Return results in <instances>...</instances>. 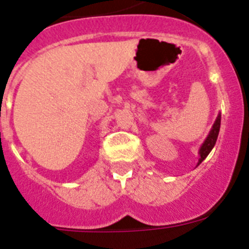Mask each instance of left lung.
Returning <instances> with one entry per match:
<instances>
[{
	"label": "left lung",
	"mask_w": 249,
	"mask_h": 249,
	"mask_svg": "<svg viewBox=\"0 0 249 249\" xmlns=\"http://www.w3.org/2000/svg\"><path fill=\"white\" fill-rule=\"evenodd\" d=\"M219 128H221V113H218V116H217V118H215L214 123H213L212 128H211L210 133H208L207 138L204 140L203 143H202L201 148H199V152H198L199 160H198V163H197V166H199V164L203 162L204 158L210 155V152L212 151V148L214 147L215 141H217V138H218Z\"/></svg>",
	"instance_id": "8db88e82"
}]
</instances>
